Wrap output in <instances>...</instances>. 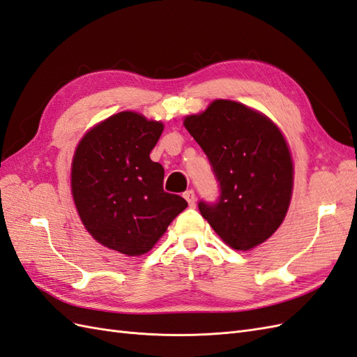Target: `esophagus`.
<instances>
[{
  "label": "esophagus",
  "instance_id": "1",
  "mask_svg": "<svg viewBox=\"0 0 357 357\" xmlns=\"http://www.w3.org/2000/svg\"><path fill=\"white\" fill-rule=\"evenodd\" d=\"M183 197L186 198V202H188L189 207H195L197 199H195V194H194V190H186V192L183 194Z\"/></svg>",
  "mask_w": 357,
  "mask_h": 357
}]
</instances>
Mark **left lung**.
I'll return each mask as SVG.
<instances>
[{"label":"left lung","mask_w":357,"mask_h":357,"mask_svg":"<svg viewBox=\"0 0 357 357\" xmlns=\"http://www.w3.org/2000/svg\"><path fill=\"white\" fill-rule=\"evenodd\" d=\"M185 127L207 155L218 181L213 203L198 208L225 244L250 250L279 229L292 194V160L284 139L259 112L216 100Z\"/></svg>","instance_id":"obj_1"}]
</instances>
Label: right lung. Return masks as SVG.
Returning <instances> with one entry per match:
<instances>
[{
  "instance_id": "right-lung-1",
  "label": "right lung",
  "mask_w": 357,
  "mask_h": 357,
  "mask_svg": "<svg viewBox=\"0 0 357 357\" xmlns=\"http://www.w3.org/2000/svg\"><path fill=\"white\" fill-rule=\"evenodd\" d=\"M163 124L135 112L102 121L83 137L71 188L84 227L104 247L127 256L150 251L188 203L163 190V167L150 153Z\"/></svg>"
}]
</instances>
